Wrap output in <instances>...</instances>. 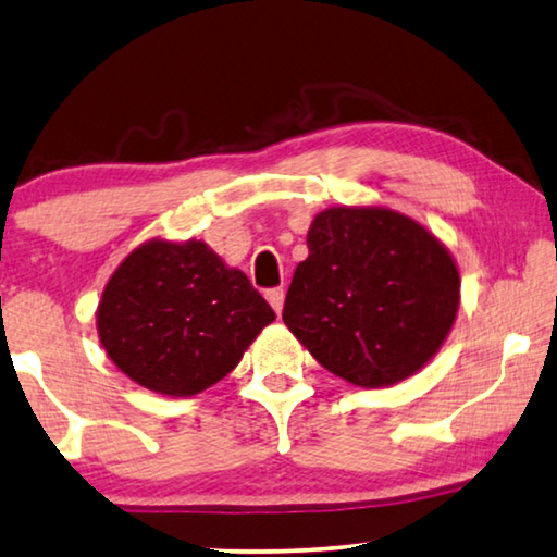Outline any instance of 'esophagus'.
Returning a JSON list of instances; mask_svg holds the SVG:
<instances>
[{"label": "esophagus", "mask_w": 557, "mask_h": 557, "mask_svg": "<svg viewBox=\"0 0 557 557\" xmlns=\"http://www.w3.org/2000/svg\"><path fill=\"white\" fill-rule=\"evenodd\" d=\"M268 302L272 305V310L280 314L282 312V305H285V289H282V287L268 289Z\"/></svg>", "instance_id": "1"}]
</instances>
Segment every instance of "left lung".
<instances>
[{"instance_id": "1", "label": "left lung", "mask_w": 557, "mask_h": 557, "mask_svg": "<svg viewBox=\"0 0 557 557\" xmlns=\"http://www.w3.org/2000/svg\"><path fill=\"white\" fill-rule=\"evenodd\" d=\"M282 320L332 375L358 387L410 377L445 343L460 275L435 235L385 207H330L307 232Z\"/></svg>"}]
</instances>
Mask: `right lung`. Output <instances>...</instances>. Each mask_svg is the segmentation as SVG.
<instances>
[{"instance_id":"right-lung-1","label":"right lung","mask_w":557,"mask_h":557,"mask_svg":"<svg viewBox=\"0 0 557 557\" xmlns=\"http://www.w3.org/2000/svg\"><path fill=\"white\" fill-rule=\"evenodd\" d=\"M275 320L245 272L199 239H149L124 257L97 307L99 343L152 393L189 397L237 368Z\"/></svg>"}]
</instances>
